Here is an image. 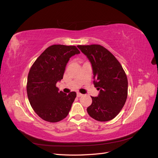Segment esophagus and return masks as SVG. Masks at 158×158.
<instances>
[{
    "instance_id": "1",
    "label": "esophagus",
    "mask_w": 158,
    "mask_h": 158,
    "mask_svg": "<svg viewBox=\"0 0 158 158\" xmlns=\"http://www.w3.org/2000/svg\"><path fill=\"white\" fill-rule=\"evenodd\" d=\"M82 95H83V94H80V93H79V92L77 93V97H78V98H80V97H81V96H82Z\"/></svg>"
}]
</instances>
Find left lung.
Masks as SVG:
<instances>
[{"label":"left lung","instance_id":"8db88e82","mask_svg":"<svg viewBox=\"0 0 158 158\" xmlns=\"http://www.w3.org/2000/svg\"><path fill=\"white\" fill-rule=\"evenodd\" d=\"M92 63L94 84L99 94L92 97L87 108L89 115L98 121L112 120L120 113L128 95V80L121 63L100 45H78Z\"/></svg>","mask_w":158,"mask_h":158}]
</instances>
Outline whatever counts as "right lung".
Returning a JSON list of instances; mask_svg holds the SVG:
<instances>
[{
    "instance_id": "right-lung-1",
    "label": "right lung",
    "mask_w": 158,
    "mask_h": 158,
    "mask_svg": "<svg viewBox=\"0 0 158 158\" xmlns=\"http://www.w3.org/2000/svg\"><path fill=\"white\" fill-rule=\"evenodd\" d=\"M78 53L76 46L51 45L31 66L26 85L27 98L33 111L43 120L56 123L68 115L76 94L59 92L56 84L63 79L70 57Z\"/></svg>"
}]
</instances>
